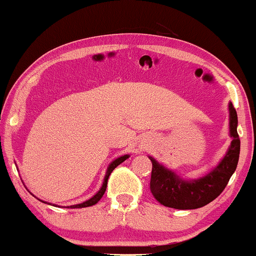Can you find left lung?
Wrapping results in <instances>:
<instances>
[{"label":"left lung","instance_id":"left-lung-1","mask_svg":"<svg viewBox=\"0 0 256 256\" xmlns=\"http://www.w3.org/2000/svg\"><path fill=\"white\" fill-rule=\"evenodd\" d=\"M237 113L228 104V131L231 144L224 158L207 174L198 179H184L173 170L149 156L152 164L150 192L158 204L174 210H196L216 200L236 171L240 158V140L237 134Z\"/></svg>","mask_w":256,"mask_h":256}]
</instances>
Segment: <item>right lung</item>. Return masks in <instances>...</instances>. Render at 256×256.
Instances as JSON below:
<instances>
[{"label":"right lung","instance_id":"add662e5","mask_svg":"<svg viewBox=\"0 0 256 256\" xmlns=\"http://www.w3.org/2000/svg\"><path fill=\"white\" fill-rule=\"evenodd\" d=\"M130 158V155L125 154V155H122V156L114 158V160L112 161V162H110V165H108V167H107V171H106V174H104V183H102V186L100 188L98 192H96L95 195L92 196V198H90L89 200H86V201L82 202V204L67 206L66 208H84V207H90V206H94V204H98V202L100 201V200H101V198H102V196H104V192H106V188H107V182H108V178H110V173L113 172V170L116 168V166H119L120 164L124 162L126 158ZM38 200H40V198H38ZM40 202H44V204H49V202H46V201H42V200H40ZM52 206H54V207H60V206H58V204H52Z\"/></svg>","mask_w":256,"mask_h":256}]
</instances>
